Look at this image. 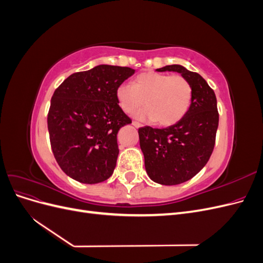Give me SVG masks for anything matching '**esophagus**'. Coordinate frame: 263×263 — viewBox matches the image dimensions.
Returning <instances> with one entry per match:
<instances>
[{
	"instance_id": "obj_1",
	"label": "esophagus",
	"mask_w": 263,
	"mask_h": 263,
	"mask_svg": "<svg viewBox=\"0 0 263 263\" xmlns=\"http://www.w3.org/2000/svg\"><path fill=\"white\" fill-rule=\"evenodd\" d=\"M133 125H134L135 127H137V128H139V127H141V124L138 123V122H136V121L133 122Z\"/></svg>"
}]
</instances>
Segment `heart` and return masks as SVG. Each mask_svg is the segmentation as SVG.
Masks as SVG:
<instances>
[{"label":"heart","instance_id":"b5f03b06","mask_svg":"<svg viewBox=\"0 0 263 263\" xmlns=\"http://www.w3.org/2000/svg\"><path fill=\"white\" fill-rule=\"evenodd\" d=\"M192 97V85L185 77L155 71L142 72L134 84L123 83L116 90L118 105L126 114L137 112L145 101L146 109L137 116L162 127L177 124L185 116Z\"/></svg>","mask_w":263,"mask_h":263}]
</instances>
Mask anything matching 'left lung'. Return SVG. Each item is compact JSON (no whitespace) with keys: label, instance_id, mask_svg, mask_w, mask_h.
Masks as SVG:
<instances>
[{"label":"left lung","instance_id":"obj_1","mask_svg":"<svg viewBox=\"0 0 263 263\" xmlns=\"http://www.w3.org/2000/svg\"><path fill=\"white\" fill-rule=\"evenodd\" d=\"M157 71H176L187 79L193 89L192 103L179 123L161 129L150 126L138 129L150 179L163 185H176L192 179L210 160L219 121L217 101L208 82L193 71L180 65Z\"/></svg>","mask_w":263,"mask_h":263}]
</instances>
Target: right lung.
Wrapping results in <instances>:
<instances>
[{"mask_svg":"<svg viewBox=\"0 0 263 263\" xmlns=\"http://www.w3.org/2000/svg\"><path fill=\"white\" fill-rule=\"evenodd\" d=\"M134 73L128 67L101 65L72 73L53 92L47 117L50 145L70 178L94 184L113 174L117 133L132 123L118 105L116 90Z\"/></svg>","mask_w":263,"mask_h":263,"instance_id":"obj_1","label":"right lung"}]
</instances>
